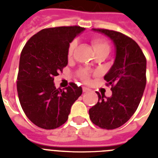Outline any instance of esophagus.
<instances>
[{"label":"esophagus","mask_w":158,"mask_h":158,"mask_svg":"<svg viewBox=\"0 0 158 158\" xmlns=\"http://www.w3.org/2000/svg\"><path fill=\"white\" fill-rule=\"evenodd\" d=\"M83 91L84 92H89V91H90V89L88 88H86V87H83Z\"/></svg>","instance_id":"34e87169"}]
</instances>
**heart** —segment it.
Listing matches in <instances>:
<instances>
[{
  "instance_id": "1",
  "label": "heart",
  "mask_w": 158,
  "mask_h": 158,
  "mask_svg": "<svg viewBox=\"0 0 158 158\" xmlns=\"http://www.w3.org/2000/svg\"><path fill=\"white\" fill-rule=\"evenodd\" d=\"M92 48L94 49V52L96 55L98 54H106V56L110 53V50H111V44L110 42L105 38L102 37H95L92 40ZM77 43L75 40L70 42L69 44L67 49V56L70 58L73 56L74 51H75V48H76ZM90 71L87 69H81L77 72V75L79 76V78L84 82H88L89 79H90Z\"/></svg>"
}]
</instances>
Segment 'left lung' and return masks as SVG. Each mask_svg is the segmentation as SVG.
Instances as JSON below:
<instances>
[{
  "label": "left lung",
  "instance_id": "left-lung-1",
  "mask_svg": "<svg viewBox=\"0 0 158 158\" xmlns=\"http://www.w3.org/2000/svg\"><path fill=\"white\" fill-rule=\"evenodd\" d=\"M112 40L116 47L114 63L104 79L111 86L112 96L98 95V102L89 110L92 123L113 130L123 125L136 111L146 85V57L138 44L118 31L93 28Z\"/></svg>",
  "mask_w": 158,
  "mask_h": 158
}]
</instances>
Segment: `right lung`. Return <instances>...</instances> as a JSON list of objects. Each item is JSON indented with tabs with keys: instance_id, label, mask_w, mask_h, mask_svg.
I'll list each match as a JSON object with an SVG mask.
<instances>
[{
	"instance_id": "obj_1",
	"label": "right lung",
	"mask_w": 158,
	"mask_h": 158,
	"mask_svg": "<svg viewBox=\"0 0 158 158\" xmlns=\"http://www.w3.org/2000/svg\"><path fill=\"white\" fill-rule=\"evenodd\" d=\"M83 30L79 26L45 28L22 50L18 96L26 116L39 127L51 130L65 123L71 106L81 96V87L70 83L65 89L56 88L53 79L67 66L70 43Z\"/></svg>"
}]
</instances>
